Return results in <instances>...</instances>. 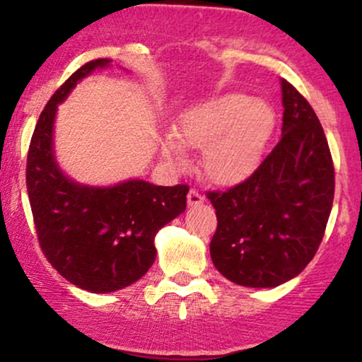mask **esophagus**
<instances>
[{"label":"esophagus","instance_id":"esophagus-1","mask_svg":"<svg viewBox=\"0 0 362 362\" xmlns=\"http://www.w3.org/2000/svg\"><path fill=\"white\" fill-rule=\"evenodd\" d=\"M204 195L199 192V190L190 189L189 194H187V202H189V206H201L204 204Z\"/></svg>","mask_w":362,"mask_h":362}]
</instances>
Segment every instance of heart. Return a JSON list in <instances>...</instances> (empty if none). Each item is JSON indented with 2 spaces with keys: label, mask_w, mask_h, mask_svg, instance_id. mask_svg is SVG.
I'll return each instance as SVG.
<instances>
[{
  "label": "heart",
  "mask_w": 362,
  "mask_h": 362,
  "mask_svg": "<svg viewBox=\"0 0 362 362\" xmlns=\"http://www.w3.org/2000/svg\"><path fill=\"white\" fill-rule=\"evenodd\" d=\"M276 124L271 103L247 93H226L182 112L175 134L161 141V155L182 168L187 163L184 144L202 149L201 170L207 180L236 185L259 168Z\"/></svg>",
  "instance_id": "obj_1"
}]
</instances>
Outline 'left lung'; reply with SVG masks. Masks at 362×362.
Wrapping results in <instances>:
<instances>
[{
    "label": "left lung",
    "mask_w": 362,
    "mask_h": 362,
    "mask_svg": "<svg viewBox=\"0 0 362 362\" xmlns=\"http://www.w3.org/2000/svg\"><path fill=\"white\" fill-rule=\"evenodd\" d=\"M282 136L247 180L209 192L218 228L214 267L245 288H276L317 253L334 202V165L322 124L303 95L281 80Z\"/></svg>",
    "instance_id": "1"
}]
</instances>
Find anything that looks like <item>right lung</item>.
<instances>
[{
  "mask_svg": "<svg viewBox=\"0 0 362 362\" xmlns=\"http://www.w3.org/2000/svg\"><path fill=\"white\" fill-rule=\"evenodd\" d=\"M110 59L73 73L40 114L27 158V192L44 255L64 279L90 293H114L136 282L156 259L155 236L187 207V185L161 187L141 178L88 185L57 163V107L76 85Z\"/></svg>",
  "mask_w": 362,
  "mask_h": 362,
  "instance_id": "obj_1",
  "label": "right lung"
}]
</instances>
